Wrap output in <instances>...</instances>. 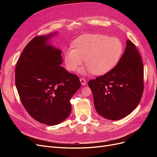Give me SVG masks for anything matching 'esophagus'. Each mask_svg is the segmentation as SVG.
<instances>
[{"mask_svg":"<svg viewBox=\"0 0 157 157\" xmlns=\"http://www.w3.org/2000/svg\"><path fill=\"white\" fill-rule=\"evenodd\" d=\"M80 83H81L82 85H85V84H86V83H87L86 79L84 78H82V77L80 78Z\"/></svg>","mask_w":157,"mask_h":157,"instance_id":"1","label":"esophagus"}]
</instances>
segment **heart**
Listing matches in <instances>:
<instances>
[{"instance_id":"heart-1","label":"heart","mask_w":157,"mask_h":157,"mask_svg":"<svg viewBox=\"0 0 157 157\" xmlns=\"http://www.w3.org/2000/svg\"><path fill=\"white\" fill-rule=\"evenodd\" d=\"M124 47L120 39L103 35L86 34L79 36L64 52L67 69L77 70L84 58L86 67L82 73L93 72L103 75L113 69L119 62L124 53Z\"/></svg>"}]
</instances>
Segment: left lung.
<instances>
[{
  "mask_svg": "<svg viewBox=\"0 0 157 157\" xmlns=\"http://www.w3.org/2000/svg\"><path fill=\"white\" fill-rule=\"evenodd\" d=\"M144 75L141 56L136 45L128 40L125 51L115 67L89 80L97 113L112 121L129 115L141 100Z\"/></svg>",
  "mask_w": 157,
  "mask_h": 157,
  "instance_id": "8db88e82",
  "label": "left lung"
}]
</instances>
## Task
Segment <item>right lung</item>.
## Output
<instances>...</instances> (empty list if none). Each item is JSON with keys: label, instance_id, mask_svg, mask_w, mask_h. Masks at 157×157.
I'll return each mask as SVG.
<instances>
[{"label": "right lung", "instance_id": "obj_1", "mask_svg": "<svg viewBox=\"0 0 157 157\" xmlns=\"http://www.w3.org/2000/svg\"><path fill=\"white\" fill-rule=\"evenodd\" d=\"M52 36L33 38L15 69L16 86L23 107L35 120L48 126L58 124L69 116L71 99L81 86L78 76L61 66V51L46 43Z\"/></svg>", "mask_w": 157, "mask_h": 157}]
</instances>
